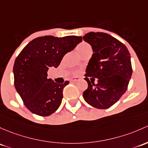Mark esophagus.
Returning a JSON list of instances; mask_svg holds the SVG:
<instances>
[{"mask_svg":"<svg viewBox=\"0 0 148 148\" xmlns=\"http://www.w3.org/2000/svg\"><path fill=\"white\" fill-rule=\"evenodd\" d=\"M78 80H79L78 77H74V78L71 79V82H77V81H78Z\"/></svg>","mask_w":148,"mask_h":148,"instance_id":"1","label":"esophagus"}]
</instances>
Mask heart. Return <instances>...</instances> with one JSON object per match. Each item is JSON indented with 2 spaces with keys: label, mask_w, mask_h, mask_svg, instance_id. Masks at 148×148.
<instances>
[{
  "label": "heart",
  "mask_w": 148,
  "mask_h": 148,
  "mask_svg": "<svg viewBox=\"0 0 148 148\" xmlns=\"http://www.w3.org/2000/svg\"><path fill=\"white\" fill-rule=\"evenodd\" d=\"M77 50L80 55L85 53L87 51L91 50V47L86 42H82L77 47Z\"/></svg>",
  "instance_id": "1"
}]
</instances>
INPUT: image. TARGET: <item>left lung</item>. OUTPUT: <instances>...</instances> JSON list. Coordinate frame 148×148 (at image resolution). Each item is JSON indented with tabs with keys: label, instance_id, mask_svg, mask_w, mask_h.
I'll return each instance as SVG.
<instances>
[{
	"label": "left lung",
	"instance_id": "8db88e82",
	"mask_svg": "<svg viewBox=\"0 0 148 148\" xmlns=\"http://www.w3.org/2000/svg\"><path fill=\"white\" fill-rule=\"evenodd\" d=\"M83 39L94 52L86 69L88 88L83 97L93 107L106 109L126 91L133 73L130 53L125 45L107 33L91 32Z\"/></svg>",
	"mask_w": 148,
	"mask_h": 148
}]
</instances>
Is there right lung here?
I'll list each match as a JSON object with an SVG mask.
<instances>
[{
  "mask_svg": "<svg viewBox=\"0 0 148 148\" xmlns=\"http://www.w3.org/2000/svg\"><path fill=\"white\" fill-rule=\"evenodd\" d=\"M82 37H39L29 42L15 59L14 84L26 108L32 113L48 116L60 107L63 89L69 82L57 84L47 79V71L57 67L62 58L79 42Z\"/></svg>",
  "mask_w": 148,
  "mask_h": 148,
  "instance_id": "add662e5",
  "label": "right lung"
}]
</instances>
